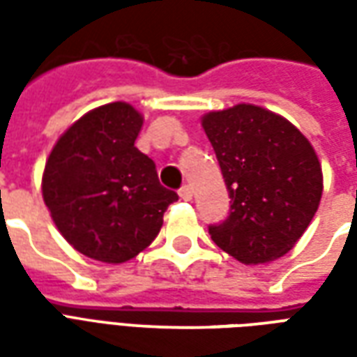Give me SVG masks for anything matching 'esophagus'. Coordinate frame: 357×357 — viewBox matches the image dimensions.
Wrapping results in <instances>:
<instances>
[{
	"label": "esophagus",
	"instance_id": "obj_1",
	"mask_svg": "<svg viewBox=\"0 0 357 357\" xmlns=\"http://www.w3.org/2000/svg\"><path fill=\"white\" fill-rule=\"evenodd\" d=\"M179 197L183 199V201H191L193 199V191H191V187L183 185L179 189Z\"/></svg>",
	"mask_w": 357,
	"mask_h": 357
}]
</instances>
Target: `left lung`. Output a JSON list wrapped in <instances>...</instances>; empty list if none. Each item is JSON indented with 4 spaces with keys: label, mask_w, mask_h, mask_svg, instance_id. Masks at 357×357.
Masks as SVG:
<instances>
[{
    "label": "left lung",
    "mask_w": 357,
    "mask_h": 357,
    "mask_svg": "<svg viewBox=\"0 0 357 357\" xmlns=\"http://www.w3.org/2000/svg\"><path fill=\"white\" fill-rule=\"evenodd\" d=\"M202 128L231 199L229 216L208 227L212 241L243 264L287 255L321 201L314 147L289 120L245 102L204 114Z\"/></svg>",
    "instance_id": "8db88e82"
}]
</instances>
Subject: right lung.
<instances>
[{
  "label": "right lung",
  "instance_id": "right-lung-1",
  "mask_svg": "<svg viewBox=\"0 0 357 357\" xmlns=\"http://www.w3.org/2000/svg\"><path fill=\"white\" fill-rule=\"evenodd\" d=\"M141 126L143 116L128 102L97 107L59 137L45 162L42 193L53 222L78 252L99 262L135 258L178 201L135 147Z\"/></svg>",
  "mask_w": 357,
  "mask_h": 357
}]
</instances>
